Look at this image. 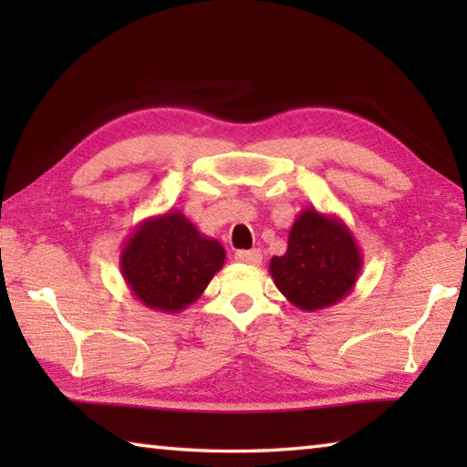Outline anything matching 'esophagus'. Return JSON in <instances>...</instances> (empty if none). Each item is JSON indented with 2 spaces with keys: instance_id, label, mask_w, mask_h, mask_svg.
<instances>
[{
  "instance_id": "34e87169",
  "label": "esophagus",
  "mask_w": 467,
  "mask_h": 467,
  "mask_svg": "<svg viewBox=\"0 0 467 467\" xmlns=\"http://www.w3.org/2000/svg\"><path fill=\"white\" fill-rule=\"evenodd\" d=\"M236 262H241L244 265H259L262 264V251L259 249H251V251H236L234 253Z\"/></svg>"
}]
</instances>
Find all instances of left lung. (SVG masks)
<instances>
[{"mask_svg":"<svg viewBox=\"0 0 467 467\" xmlns=\"http://www.w3.org/2000/svg\"><path fill=\"white\" fill-rule=\"evenodd\" d=\"M362 253L342 218L305 208L288 233V249L272 257L278 290L300 311H321L357 286Z\"/></svg>","mask_w":467,"mask_h":467,"instance_id":"8db88e82","label":"left lung"}]
</instances>
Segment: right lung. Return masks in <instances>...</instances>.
<instances>
[{"label": "right lung", "instance_id": "add662e5", "mask_svg": "<svg viewBox=\"0 0 467 467\" xmlns=\"http://www.w3.org/2000/svg\"><path fill=\"white\" fill-rule=\"evenodd\" d=\"M226 251L183 212L141 220L123 243L119 267L131 295L148 309L181 313L202 296L224 265Z\"/></svg>", "mask_w": 467, "mask_h": 467}]
</instances>
